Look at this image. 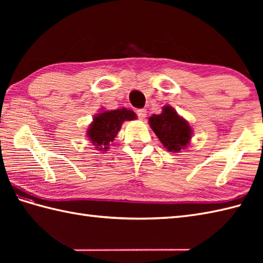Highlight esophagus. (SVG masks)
Segmentation results:
<instances>
[{"label":"esophagus","mask_w":263,"mask_h":263,"mask_svg":"<svg viewBox=\"0 0 263 263\" xmlns=\"http://www.w3.org/2000/svg\"><path fill=\"white\" fill-rule=\"evenodd\" d=\"M137 115L140 120H144V119H146V116H147V110L146 109H138Z\"/></svg>","instance_id":"34e87169"}]
</instances>
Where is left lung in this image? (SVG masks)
I'll use <instances>...</instances> for the list:
<instances>
[{
  "instance_id": "1",
  "label": "left lung",
  "mask_w": 263,
  "mask_h": 263,
  "mask_svg": "<svg viewBox=\"0 0 263 263\" xmlns=\"http://www.w3.org/2000/svg\"><path fill=\"white\" fill-rule=\"evenodd\" d=\"M149 125L163 146L171 153H180L189 146L191 140L192 128L187 121L168 105L164 106L161 114H154L149 117Z\"/></svg>"
}]
</instances>
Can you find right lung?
Wrapping results in <instances>:
<instances>
[{
  "mask_svg": "<svg viewBox=\"0 0 263 263\" xmlns=\"http://www.w3.org/2000/svg\"><path fill=\"white\" fill-rule=\"evenodd\" d=\"M133 110L121 108L115 110H103L95 115L93 121L87 130V137L98 150L107 152L110 142L114 141L124 121L136 120Z\"/></svg>",
  "mask_w": 263,
  "mask_h": 263,
  "instance_id": "add662e5",
  "label": "right lung"
}]
</instances>
